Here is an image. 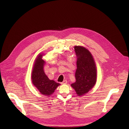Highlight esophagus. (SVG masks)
Wrapping results in <instances>:
<instances>
[{
  "mask_svg": "<svg viewBox=\"0 0 129 129\" xmlns=\"http://www.w3.org/2000/svg\"><path fill=\"white\" fill-rule=\"evenodd\" d=\"M67 80H64L63 82H62L61 83V84H67Z\"/></svg>",
  "mask_w": 129,
  "mask_h": 129,
  "instance_id": "1",
  "label": "esophagus"
}]
</instances>
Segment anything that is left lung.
I'll use <instances>...</instances> for the list:
<instances>
[{
  "label": "left lung",
  "mask_w": 129,
  "mask_h": 129,
  "mask_svg": "<svg viewBox=\"0 0 129 129\" xmlns=\"http://www.w3.org/2000/svg\"><path fill=\"white\" fill-rule=\"evenodd\" d=\"M77 57V69L75 73L76 81L71 85L79 96L88 92L96 82L97 70L95 63L90 52L81 46H75Z\"/></svg>",
  "instance_id": "8db88e82"
}]
</instances>
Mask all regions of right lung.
Returning a JSON list of instances; mask_svg holds the SVG:
<instances>
[{
  "label": "right lung",
  "instance_id": "obj_1",
  "mask_svg": "<svg viewBox=\"0 0 129 129\" xmlns=\"http://www.w3.org/2000/svg\"><path fill=\"white\" fill-rule=\"evenodd\" d=\"M42 56L40 53L35 61L31 73V80L33 85L42 94L49 96L54 92L60 84L49 80L45 75L43 70L45 61L42 59Z\"/></svg>",
  "mask_w": 129,
  "mask_h": 129
}]
</instances>
